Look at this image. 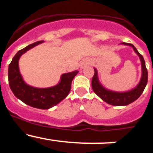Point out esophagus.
<instances>
[{"label":"esophagus","mask_w":153,"mask_h":153,"mask_svg":"<svg viewBox=\"0 0 153 153\" xmlns=\"http://www.w3.org/2000/svg\"><path fill=\"white\" fill-rule=\"evenodd\" d=\"M89 63H90V61H89L88 60H83V62H82V63H81L80 66H81V67L83 68V67H85L86 65L89 64Z\"/></svg>","instance_id":"34e87169"}]
</instances>
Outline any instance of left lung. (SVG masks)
Masks as SVG:
<instances>
[{"label":"left lung","instance_id":"1","mask_svg":"<svg viewBox=\"0 0 153 153\" xmlns=\"http://www.w3.org/2000/svg\"><path fill=\"white\" fill-rule=\"evenodd\" d=\"M122 44L132 47L138 56H140L142 65V76L140 83H138L137 86L134 89L126 92H115L107 90L104 88L100 83L98 79V75H97V70L95 68H94L95 73L92 79V88L94 93L100 98L102 99V100L113 106H126L130 104L131 102H134L141 96L148 82V72L146 67L145 60L143 59V56L138 52L136 47L132 44H127L124 42Z\"/></svg>","mask_w":153,"mask_h":153}]
</instances>
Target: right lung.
Segmentation results:
<instances>
[{
  "label": "right lung",
  "instance_id": "right-lung-1",
  "mask_svg": "<svg viewBox=\"0 0 153 153\" xmlns=\"http://www.w3.org/2000/svg\"><path fill=\"white\" fill-rule=\"evenodd\" d=\"M43 42V40L35 42L16 53L8 67V81L10 90L17 99L32 107L47 109L56 106L67 97L72 80L79 71L75 70L62 74L60 83L49 88H36L27 84L20 74L19 59L24 53Z\"/></svg>",
  "mask_w": 153,
  "mask_h": 153
}]
</instances>
